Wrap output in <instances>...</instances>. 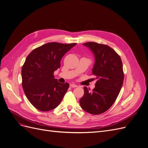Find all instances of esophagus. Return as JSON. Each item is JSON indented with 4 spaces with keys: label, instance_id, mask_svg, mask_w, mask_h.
Listing matches in <instances>:
<instances>
[{
    "label": "esophagus",
    "instance_id": "esophagus-1",
    "mask_svg": "<svg viewBox=\"0 0 148 148\" xmlns=\"http://www.w3.org/2000/svg\"><path fill=\"white\" fill-rule=\"evenodd\" d=\"M70 86L71 88H76V87H77V84H70Z\"/></svg>",
    "mask_w": 148,
    "mask_h": 148
}]
</instances>
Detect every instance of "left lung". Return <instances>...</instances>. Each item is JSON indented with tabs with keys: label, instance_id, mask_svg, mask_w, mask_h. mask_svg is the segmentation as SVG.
<instances>
[{
	"label": "left lung",
	"instance_id": "8db88e82",
	"mask_svg": "<svg viewBox=\"0 0 148 148\" xmlns=\"http://www.w3.org/2000/svg\"><path fill=\"white\" fill-rule=\"evenodd\" d=\"M83 45L95 54V64L92 73L97 81L92 91L84 88V93L79 104L89 114H101L113 105L122 88L124 79L122 62L118 53L106 44L88 42Z\"/></svg>",
	"mask_w": 148,
	"mask_h": 148
}]
</instances>
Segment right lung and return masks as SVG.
Here are the masks:
<instances>
[{
	"label": "right lung",
	"mask_w": 148,
	"mask_h": 148,
	"mask_svg": "<svg viewBox=\"0 0 148 148\" xmlns=\"http://www.w3.org/2000/svg\"><path fill=\"white\" fill-rule=\"evenodd\" d=\"M76 44L49 42L34 49L26 57L21 69V84L35 108L46 112L61 102L69 84L59 83L53 72L60 67L62 57Z\"/></svg>",
	"instance_id": "right-lung-1"
}]
</instances>
